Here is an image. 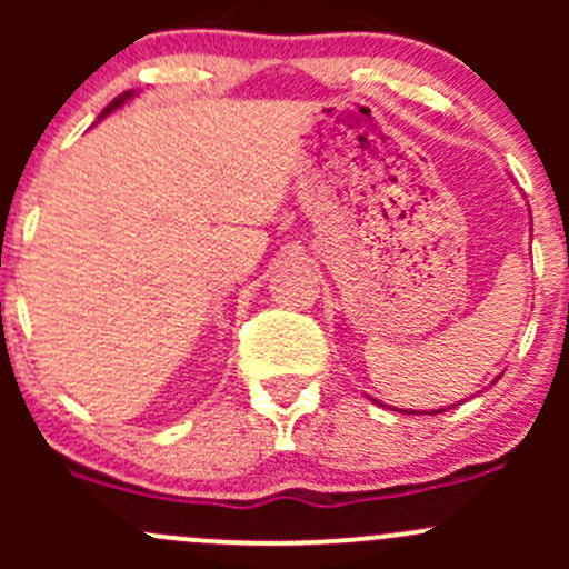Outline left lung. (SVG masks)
I'll return each instance as SVG.
<instances>
[{"mask_svg":"<svg viewBox=\"0 0 569 569\" xmlns=\"http://www.w3.org/2000/svg\"><path fill=\"white\" fill-rule=\"evenodd\" d=\"M492 382H496V380H492ZM451 407H455V405H451ZM407 412H412V416H416V410H407ZM432 412H443V407H440V410H432Z\"/></svg>","mask_w":569,"mask_h":569,"instance_id":"8db88e82","label":"left lung"}]
</instances>
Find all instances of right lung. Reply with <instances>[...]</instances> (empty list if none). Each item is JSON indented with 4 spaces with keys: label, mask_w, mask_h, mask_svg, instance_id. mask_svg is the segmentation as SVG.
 Wrapping results in <instances>:
<instances>
[{
    "label": "right lung",
    "mask_w": 569,
    "mask_h": 569,
    "mask_svg": "<svg viewBox=\"0 0 569 569\" xmlns=\"http://www.w3.org/2000/svg\"><path fill=\"white\" fill-rule=\"evenodd\" d=\"M129 99H134V90H126V93H123V96H118V99H114V101H112V104H109V107L104 109V112H101V114H99V120H101V118H107V114H109V112H114V109H118V107H123V104H126V101H129Z\"/></svg>",
    "instance_id": "obj_1"
}]
</instances>
